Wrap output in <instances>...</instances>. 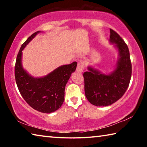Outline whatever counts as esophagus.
Segmentation results:
<instances>
[{
	"label": "esophagus",
	"instance_id": "34e87169",
	"mask_svg": "<svg viewBox=\"0 0 147 147\" xmlns=\"http://www.w3.org/2000/svg\"><path fill=\"white\" fill-rule=\"evenodd\" d=\"M84 69V62L82 61H80L77 65L76 67V71L78 73H82L83 70Z\"/></svg>",
	"mask_w": 147,
	"mask_h": 147
}]
</instances>
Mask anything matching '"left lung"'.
Instances as JSON below:
<instances>
[{
	"mask_svg": "<svg viewBox=\"0 0 147 147\" xmlns=\"http://www.w3.org/2000/svg\"><path fill=\"white\" fill-rule=\"evenodd\" d=\"M109 42L118 51L114 70L104 74L91 66L84 73V90L87 99L96 106H107L120 99L128 88L131 64L128 47L120 36L111 29Z\"/></svg>",
	"mask_w": 147,
	"mask_h": 147,
	"instance_id": "1",
	"label": "left lung"
}]
</instances>
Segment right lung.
<instances>
[{
    "label": "right lung",
    "instance_id": "right-lung-1",
    "mask_svg": "<svg viewBox=\"0 0 147 147\" xmlns=\"http://www.w3.org/2000/svg\"><path fill=\"white\" fill-rule=\"evenodd\" d=\"M41 31L35 32L22 45L17 54L15 77L20 93L32 108L42 113H50L56 111L64 101L65 88L71 74L75 71L77 63L74 61L54 69L43 77L31 76L22 65L23 49Z\"/></svg>",
    "mask_w": 147,
    "mask_h": 147
}]
</instances>
